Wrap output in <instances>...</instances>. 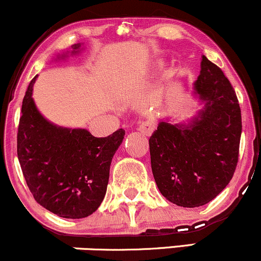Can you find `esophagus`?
<instances>
[{"instance_id": "esophagus-1", "label": "esophagus", "mask_w": 261, "mask_h": 261, "mask_svg": "<svg viewBox=\"0 0 261 261\" xmlns=\"http://www.w3.org/2000/svg\"><path fill=\"white\" fill-rule=\"evenodd\" d=\"M139 130L143 135H146V136H149V135L153 133V125L149 124V122H143V124L140 126Z\"/></svg>"}]
</instances>
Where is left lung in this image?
I'll use <instances>...</instances> for the list:
<instances>
[{
  "label": "left lung",
  "instance_id": "8db88e82",
  "mask_svg": "<svg viewBox=\"0 0 261 261\" xmlns=\"http://www.w3.org/2000/svg\"><path fill=\"white\" fill-rule=\"evenodd\" d=\"M194 89L205 108L193 122L161 121L148 140L155 184L167 200L182 207L205 205L228 185L242 134L234 89L205 55Z\"/></svg>",
  "mask_w": 261,
  "mask_h": 261
}]
</instances>
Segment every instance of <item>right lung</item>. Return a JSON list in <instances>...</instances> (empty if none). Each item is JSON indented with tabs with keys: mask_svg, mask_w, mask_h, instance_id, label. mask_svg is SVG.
I'll return each instance as SVG.
<instances>
[{
	"mask_svg": "<svg viewBox=\"0 0 261 261\" xmlns=\"http://www.w3.org/2000/svg\"><path fill=\"white\" fill-rule=\"evenodd\" d=\"M35 79L25 92L18 125L17 154L23 176L35 201L50 212L64 218L87 217L106 196L110 163L125 131L94 137L85 128L51 124L32 98Z\"/></svg>",
	"mask_w": 261,
	"mask_h": 261,
	"instance_id": "1",
	"label": "right lung"
}]
</instances>
